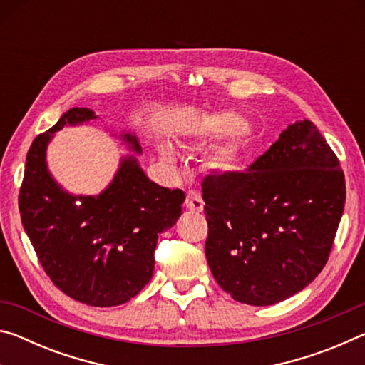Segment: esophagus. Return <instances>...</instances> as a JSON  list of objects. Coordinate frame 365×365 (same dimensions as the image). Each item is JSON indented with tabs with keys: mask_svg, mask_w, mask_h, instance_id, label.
I'll return each mask as SVG.
<instances>
[{
	"mask_svg": "<svg viewBox=\"0 0 365 365\" xmlns=\"http://www.w3.org/2000/svg\"><path fill=\"white\" fill-rule=\"evenodd\" d=\"M185 206H187L190 211L201 212L202 207H205V201L202 197L196 193V191H188L187 197H185Z\"/></svg>",
	"mask_w": 365,
	"mask_h": 365,
	"instance_id": "1",
	"label": "esophagus"
}]
</instances>
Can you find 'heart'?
Masks as SVG:
<instances>
[{
  "instance_id": "obj_1",
  "label": "heart",
  "mask_w": 365,
  "mask_h": 365,
  "mask_svg": "<svg viewBox=\"0 0 365 365\" xmlns=\"http://www.w3.org/2000/svg\"><path fill=\"white\" fill-rule=\"evenodd\" d=\"M187 137L200 141H212L225 137L205 153L202 164L214 174H230L238 168L240 160L248 150L252 140V130L233 110H219V113L202 117L187 132ZM158 153L165 164H174L177 160L174 146L168 141L158 143Z\"/></svg>"
}]
</instances>
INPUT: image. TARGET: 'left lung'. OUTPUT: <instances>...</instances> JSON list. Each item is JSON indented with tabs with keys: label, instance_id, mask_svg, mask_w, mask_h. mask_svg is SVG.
Instances as JSON below:
<instances>
[{
	"label": "left lung",
	"instance_id": "8db88e82",
	"mask_svg": "<svg viewBox=\"0 0 365 365\" xmlns=\"http://www.w3.org/2000/svg\"><path fill=\"white\" fill-rule=\"evenodd\" d=\"M206 259L233 299L272 306L322 272L341 220L339 160L311 120H298L248 169L202 182Z\"/></svg>",
	"mask_w": 365,
	"mask_h": 365
}]
</instances>
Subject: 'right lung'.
<instances>
[{
	"instance_id": "1",
	"label": "right lung",
	"mask_w": 365,
	"mask_h": 365,
	"mask_svg": "<svg viewBox=\"0 0 365 365\" xmlns=\"http://www.w3.org/2000/svg\"><path fill=\"white\" fill-rule=\"evenodd\" d=\"M95 119L91 109L72 108L34 140L19 211L24 230L54 285L76 301L110 307L132 299L151 280L158 237L180 217L185 193L150 180L133 154L120 159L113 182L100 195L66 191L48 170L49 141L66 125ZM119 138L141 154L135 133L122 132Z\"/></svg>"
}]
</instances>
